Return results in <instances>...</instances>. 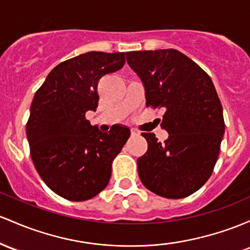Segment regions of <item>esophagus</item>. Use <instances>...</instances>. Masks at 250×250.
Segmentation results:
<instances>
[{
  "label": "esophagus",
  "mask_w": 250,
  "mask_h": 250,
  "mask_svg": "<svg viewBox=\"0 0 250 250\" xmlns=\"http://www.w3.org/2000/svg\"><path fill=\"white\" fill-rule=\"evenodd\" d=\"M130 135H131V136H139V135H140V133H139L138 130L131 129V130H130Z\"/></svg>",
  "instance_id": "obj_1"
}]
</instances>
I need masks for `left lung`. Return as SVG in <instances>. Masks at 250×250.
<instances>
[{"label": "left lung", "instance_id": "1", "mask_svg": "<svg viewBox=\"0 0 250 250\" xmlns=\"http://www.w3.org/2000/svg\"><path fill=\"white\" fill-rule=\"evenodd\" d=\"M145 87L146 105L163 108L164 144L142 133L148 149L138 159L142 184L161 197L179 199L202 188L218 159L226 125L223 109L208 73L177 49L125 53Z\"/></svg>", "mask_w": 250, "mask_h": 250}]
</instances>
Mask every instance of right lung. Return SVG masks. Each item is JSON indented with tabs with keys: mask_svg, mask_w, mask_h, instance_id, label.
<instances>
[{
	"mask_svg": "<svg viewBox=\"0 0 250 250\" xmlns=\"http://www.w3.org/2000/svg\"><path fill=\"white\" fill-rule=\"evenodd\" d=\"M123 65V52H86L57 65L35 92L26 127L32 160L62 198L87 201L105 188L112 160L129 139L125 125L102 133L85 119L98 105V81Z\"/></svg>",
	"mask_w": 250,
	"mask_h": 250,
	"instance_id": "add662e5",
	"label": "right lung"
}]
</instances>
